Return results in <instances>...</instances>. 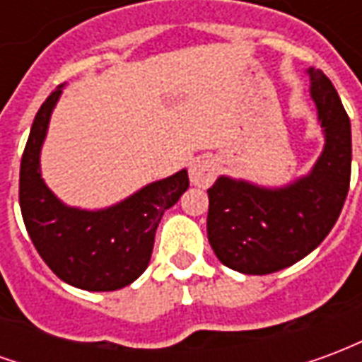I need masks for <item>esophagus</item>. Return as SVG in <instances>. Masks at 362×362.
Returning <instances> with one entry per match:
<instances>
[{"instance_id":"34e87169","label":"esophagus","mask_w":362,"mask_h":362,"mask_svg":"<svg viewBox=\"0 0 362 362\" xmlns=\"http://www.w3.org/2000/svg\"><path fill=\"white\" fill-rule=\"evenodd\" d=\"M219 158L215 157H197L192 166H189V180L194 186H199V188H207L211 186L213 180L217 178L219 174Z\"/></svg>"}]
</instances>
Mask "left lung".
<instances>
[{
    "instance_id": "1",
    "label": "left lung",
    "mask_w": 362,
    "mask_h": 362,
    "mask_svg": "<svg viewBox=\"0 0 362 362\" xmlns=\"http://www.w3.org/2000/svg\"><path fill=\"white\" fill-rule=\"evenodd\" d=\"M306 75L324 134V149L310 173L277 188L219 176L207 189V238L221 264L235 272L266 275L296 264L318 248L345 204L349 116L326 75L314 67Z\"/></svg>"
}]
</instances>
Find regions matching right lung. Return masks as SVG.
I'll list each match as a JSON object with an SVG mask.
<instances>
[{
  "instance_id": "right-lung-1",
  "label": "right lung",
  "mask_w": 362,
  "mask_h": 362,
  "mask_svg": "<svg viewBox=\"0 0 362 362\" xmlns=\"http://www.w3.org/2000/svg\"><path fill=\"white\" fill-rule=\"evenodd\" d=\"M64 85L36 112L21 158L19 204L28 236L46 266L83 291H118L149 266L163 213L188 189V170L151 182L104 209L66 205L40 173V151Z\"/></svg>"
}]
</instances>
